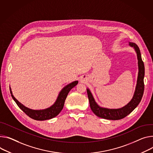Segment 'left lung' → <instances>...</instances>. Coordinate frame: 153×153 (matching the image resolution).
I'll return each instance as SVG.
<instances>
[{"mask_svg":"<svg viewBox=\"0 0 153 153\" xmlns=\"http://www.w3.org/2000/svg\"><path fill=\"white\" fill-rule=\"evenodd\" d=\"M129 46L134 48L137 56L138 73L137 81L135 90L131 101L125 106L120 108H107L101 107L98 105L93 98L90 90L87 88V94L90 102V105L93 112L98 117L101 118L118 120L126 117L137 107L141 101L144 91V76H145V66L142 61L140 51L139 48L134 43L129 42Z\"/></svg>","mask_w":153,"mask_h":153,"instance_id":"left-lung-1","label":"left lung"}]
</instances>
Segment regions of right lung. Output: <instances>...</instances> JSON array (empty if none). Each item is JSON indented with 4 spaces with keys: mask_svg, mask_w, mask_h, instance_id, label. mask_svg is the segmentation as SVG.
<instances>
[{
    "mask_svg": "<svg viewBox=\"0 0 153 153\" xmlns=\"http://www.w3.org/2000/svg\"><path fill=\"white\" fill-rule=\"evenodd\" d=\"M77 84L78 81L76 80L66 85L63 88H62V90L59 93L57 99L56 101L55 102V103L50 107L43 110H33L24 106L14 97L10 87V90L13 100L15 101L18 107L26 115H27L29 117L33 120L38 121H43L53 118L60 114V112L63 108L65 101L68 93Z\"/></svg>",
    "mask_w": 153,
    "mask_h": 153,
    "instance_id": "add662e5",
    "label": "right lung"
}]
</instances>
